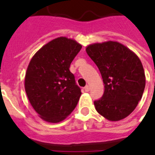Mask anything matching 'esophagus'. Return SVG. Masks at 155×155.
<instances>
[{"label":"esophagus","mask_w":155,"mask_h":155,"mask_svg":"<svg viewBox=\"0 0 155 155\" xmlns=\"http://www.w3.org/2000/svg\"><path fill=\"white\" fill-rule=\"evenodd\" d=\"M84 89L85 92H89V91H90V87H89V86H88V85H86Z\"/></svg>","instance_id":"1"}]
</instances>
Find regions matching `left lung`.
<instances>
[{
  "instance_id": "8db88e82",
  "label": "left lung",
  "mask_w": 155,
  "mask_h": 155,
  "mask_svg": "<svg viewBox=\"0 0 155 155\" xmlns=\"http://www.w3.org/2000/svg\"><path fill=\"white\" fill-rule=\"evenodd\" d=\"M104 84L102 97L95 101L97 111L111 121L130 115L142 99L146 76L137 54L120 42L108 41L86 47Z\"/></svg>"
}]
</instances>
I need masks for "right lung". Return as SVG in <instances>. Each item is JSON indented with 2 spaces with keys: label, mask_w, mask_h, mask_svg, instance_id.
<instances>
[{
  "label": "right lung",
  "mask_w": 155,
  "mask_h": 155,
  "mask_svg": "<svg viewBox=\"0 0 155 155\" xmlns=\"http://www.w3.org/2000/svg\"><path fill=\"white\" fill-rule=\"evenodd\" d=\"M81 48L75 40L57 38L38 50L28 65L25 92L34 109L47 122H60L77 105L81 90L69 68Z\"/></svg>",
  "instance_id": "right-lung-1"
}]
</instances>
